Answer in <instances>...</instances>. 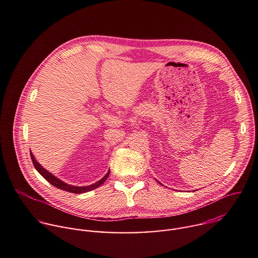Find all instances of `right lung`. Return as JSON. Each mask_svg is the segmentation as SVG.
I'll list each match as a JSON object with an SVG mask.
<instances>
[{
    "label": "right lung",
    "instance_id": "obj_1",
    "mask_svg": "<svg viewBox=\"0 0 258 258\" xmlns=\"http://www.w3.org/2000/svg\"><path fill=\"white\" fill-rule=\"evenodd\" d=\"M30 157H31V160H32V163L35 167V169L38 170L42 176H44V178H46L51 185H53L54 187L58 188V189H61V190H64V191H67V192H70V193H75V194H82V193H86V192H89V191H92L96 188H98L99 186H101L102 183L108 178L109 176V173H110V170L106 173V175L101 178L99 181L95 182L94 185H90V186H87V187H77V186H71V185H68V183L60 180L59 178H57L56 176H54L52 173H50L48 170H46L38 161H36L33 157V155L30 153Z\"/></svg>",
    "mask_w": 258,
    "mask_h": 258
}]
</instances>
